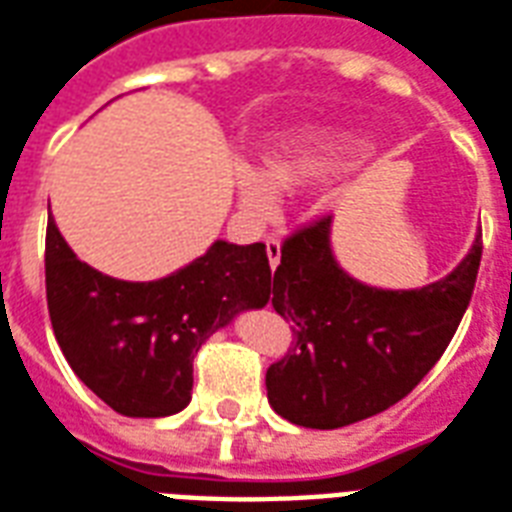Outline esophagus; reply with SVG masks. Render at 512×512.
<instances>
[{"mask_svg": "<svg viewBox=\"0 0 512 512\" xmlns=\"http://www.w3.org/2000/svg\"><path fill=\"white\" fill-rule=\"evenodd\" d=\"M267 259H270V267L275 270L280 264V240L278 237H267Z\"/></svg>", "mask_w": 512, "mask_h": 512, "instance_id": "1", "label": "esophagus"}]
</instances>
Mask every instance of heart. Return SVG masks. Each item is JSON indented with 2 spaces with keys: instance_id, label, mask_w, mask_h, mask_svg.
<instances>
[{
  "instance_id": "heart-1",
  "label": "heart",
  "mask_w": 512,
  "mask_h": 512,
  "mask_svg": "<svg viewBox=\"0 0 512 512\" xmlns=\"http://www.w3.org/2000/svg\"><path fill=\"white\" fill-rule=\"evenodd\" d=\"M348 145L332 137L278 142L267 153V167L234 159L232 175L242 210L259 221H270L280 210L283 188H299L334 175L345 164Z\"/></svg>"
}]
</instances>
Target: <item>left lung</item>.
I'll use <instances>...</instances> for the list:
<instances>
[{
    "label": "left lung",
    "instance_id": "left-lung-1",
    "mask_svg": "<svg viewBox=\"0 0 512 512\" xmlns=\"http://www.w3.org/2000/svg\"><path fill=\"white\" fill-rule=\"evenodd\" d=\"M332 215L280 248L272 307L297 343L267 370V399L286 421L340 429L407 397L443 356L472 299L483 240L448 278L410 291L359 283L332 253Z\"/></svg>",
    "mask_w": 512,
    "mask_h": 512
}]
</instances>
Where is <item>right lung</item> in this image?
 <instances>
[{
  "label": "right lung",
  "mask_w": 512,
  "mask_h": 512,
  "mask_svg": "<svg viewBox=\"0 0 512 512\" xmlns=\"http://www.w3.org/2000/svg\"><path fill=\"white\" fill-rule=\"evenodd\" d=\"M270 288L264 242L215 240L167 278L129 283L80 261L48 218L45 294L56 343L72 372L121 416L180 413L202 343L242 310L267 305Z\"/></svg>",
  "instance_id": "1"
}]
</instances>
